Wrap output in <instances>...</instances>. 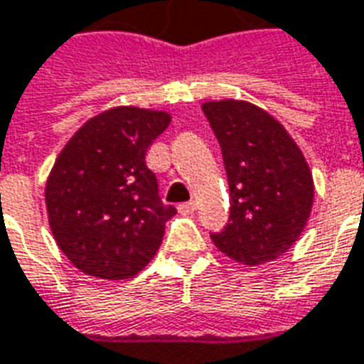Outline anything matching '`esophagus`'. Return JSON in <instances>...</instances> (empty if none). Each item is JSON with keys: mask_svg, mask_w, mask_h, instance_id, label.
Instances as JSON below:
<instances>
[{"mask_svg": "<svg viewBox=\"0 0 364 364\" xmlns=\"http://www.w3.org/2000/svg\"><path fill=\"white\" fill-rule=\"evenodd\" d=\"M196 210V203L194 202H184L178 205V211L182 213V215H192Z\"/></svg>", "mask_w": 364, "mask_h": 364, "instance_id": "obj_1", "label": "esophagus"}]
</instances>
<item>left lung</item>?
Wrapping results in <instances>:
<instances>
[{
	"label": "left lung",
	"instance_id": "8db88e82",
	"mask_svg": "<svg viewBox=\"0 0 364 364\" xmlns=\"http://www.w3.org/2000/svg\"><path fill=\"white\" fill-rule=\"evenodd\" d=\"M228 172L229 223L211 241L243 264H262L292 247L314 203L310 166L270 113L241 100L202 105Z\"/></svg>",
	"mask_w": 364,
	"mask_h": 364
}]
</instances>
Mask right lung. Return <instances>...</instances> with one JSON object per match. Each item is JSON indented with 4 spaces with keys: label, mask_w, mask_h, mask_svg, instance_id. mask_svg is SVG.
I'll use <instances>...</instances> for the list:
<instances>
[{
    "label": "right lung",
    "mask_w": 364,
    "mask_h": 364,
    "mask_svg": "<svg viewBox=\"0 0 364 364\" xmlns=\"http://www.w3.org/2000/svg\"><path fill=\"white\" fill-rule=\"evenodd\" d=\"M166 112L121 105L86 121L48 174L45 202L60 251L84 274L135 277L151 262L176 210L162 203L145 154Z\"/></svg>",
    "instance_id": "1"
}]
</instances>
